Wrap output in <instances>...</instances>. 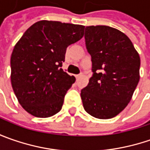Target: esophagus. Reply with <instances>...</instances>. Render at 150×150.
Returning <instances> with one entry per match:
<instances>
[{
	"label": "esophagus",
	"mask_w": 150,
	"mask_h": 150,
	"mask_svg": "<svg viewBox=\"0 0 150 150\" xmlns=\"http://www.w3.org/2000/svg\"><path fill=\"white\" fill-rule=\"evenodd\" d=\"M81 76H82V75H81V74H78V75H76V76H75V77H76V78H77V79H78V78H80V77H81Z\"/></svg>",
	"instance_id": "34e87169"
}]
</instances>
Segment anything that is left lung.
<instances>
[{
	"mask_svg": "<svg viewBox=\"0 0 150 150\" xmlns=\"http://www.w3.org/2000/svg\"><path fill=\"white\" fill-rule=\"evenodd\" d=\"M93 76L81 90L85 111L100 119L112 118L129 103L139 81L140 57L124 32L108 26L85 28Z\"/></svg>",
	"mask_w": 150,
	"mask_h": 150,
	"instance_id": "obj_1",
	"label": "left lung"
}]
</instances>
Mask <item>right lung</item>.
Returning <instances> with one entry per match:
<instances>
[{
    "label": "right lung",
    "mask_w": 150,
    "mask_h": 150,
    "mask_svg": "<svg viewBox=\"0 0 150 150\" xmlns=\"http://www.w3.org/2000/svg\"><path fill=\"white\" fill-rule=\"evenodd\" d=\"M85 26L54 21L31 26L11 57V86L21 107L35 117L48 118L62 109L76 81L62 68L67 47L83 37Z\"/></svg>",
    "instance_id": "right-lung-1"
}]
</instances>
